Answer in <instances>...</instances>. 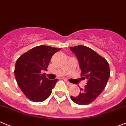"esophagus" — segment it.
<instances>
[{
  "mask_svg": "<svg viewBox=\"0 0 126 126\" xmlns=\"http://www.w3.org/2000/svg\"><path fill=\"white\" fill-rule=\"evenodd\" d=\"M65 82H66V83L67 85L69 86H70L72 85V84H71V83H70V82H69L68 81H65Z\"/></svg>",
  "mask_w": 126,
  "mask_h": 126,
  "instance_id": "34e87169",
  "label": "esophagus"
}]
</instances>
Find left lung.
<instances>
[{"mask_svg":"<svg viewBox=\"0 0 126 126\" xmlns=\"http://www.w3.org/2000/svg\"><path fill=\"white\" fill-rule=\"evenodd\" d=\"M78 58L81 76L88 80L84 88H80L78 96H71L77 104L87 105L93 102L103 91L110 76V68L106 60L89 47L83 45L70 47Z\"/></svg>","mask_w":126,"mask_h":126,"instance_id":"left-lung-1","label":"left lung"}]
</instances>
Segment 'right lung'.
I'll return each instance as SVG.
<instances>
[{
  "label": "right lung",
  "mask_w": 126,
  "mask_h": 126,
  "mask_svg": "<svg viewBox=\"0 0 126 126\" xmlns=\"http://www.w3.org/2000/svg\"><path fill=\"white\" fill-rule=\"evenodd\" d=\"M61 48L37 46L17 59L14 70L15 79L22 92L30 100L39 103L50 96L58 79L50 80L41 72L47 71L52 56Z\"/></svg>",
  "instance_id": "obj_1"
}]
</instances>
